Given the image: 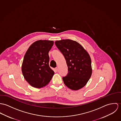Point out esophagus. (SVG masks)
Instances as JSON below:
<instances>
[{"label": "esophagus", "mask_w": 121, "mask_h": 121, "mask_svg": "<svg viewBox=\"0 0 121 121\" xmlns=\"http://www.w3.org/2000/svg\"><path fill=\"white\" fill-rule=\"evenodd\" d=\"M55 70H56V71H58V68H57V67H56V68H55Z\"/></svg>", "instance_id": "1"}]
</instances>
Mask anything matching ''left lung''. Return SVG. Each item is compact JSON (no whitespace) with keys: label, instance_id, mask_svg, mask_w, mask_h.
I'll list each match as a JSON object with an SVG mask.
<instances>
[{"label":"left lung","instance_id":"8db88e82","mask_svg":"<svg viewBox=\"0 0 121 121\" xmlns=\"http://www.w3.org/2000/svg\"><path fill=\"white\" fill-rule=\"evenodd\" d=\"M55 44L64 56L68 73L63 77L65 85L77 91L83 87L92 74L91 61L87 52L78 43L70 39L56 41Z\"/></svg>","mask_w":121,"mask_h":121}]
</instances>
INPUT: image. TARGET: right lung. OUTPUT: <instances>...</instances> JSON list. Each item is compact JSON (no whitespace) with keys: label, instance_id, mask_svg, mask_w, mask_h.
<instances>
[{"label":"right lung","instance_id":"obj_1","mask_svg":"<svg viewBox=\"0 0 121 121\" xmlns=\"http://www.w3.org/2000/svg\"><path fill=\"white\" fill-rule=\"evenodd\" d=\"M53 43V41H37L29 47L24 56L22 72L25 79L33 87L45 86L54 75V71L49 66L48 54Z\"/></svg>","mask_w":121,"mask_h":121}]
</instances>
